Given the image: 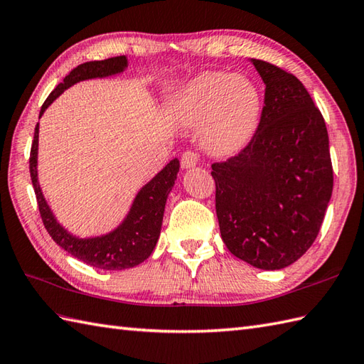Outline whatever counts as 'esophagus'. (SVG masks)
Instances as JSON below:
<instances>
[{
    "label": "esophagus",
    "instance_id": "esophagus-1",
    "mask_svg": "<svg viewBox=\"0 0 364 364\" xmlns=\"http://www.w3.org/2000/svg\"><path fill=\"white\" fill-rule=\"evenodd\" d=\"M181 165H182L183 169L195 168V166L198 165V156H196V152H191V151L183 152L182 157H181Z\"/></svg>",
    "mask_w": 364,
    "mask_h": 364
}]
</instances>
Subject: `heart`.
I'll return each mask as SVG.
<instances>
[{
  "label": "heart",
  "instance_id": "heart-1",
  "mask_svg": "<svg viewBox=\"0 0 364 364\" xmlns=\"http://www.w3.org/2000/svg\"><path fill=\"white\" fill-rule=\"evenodd\" d=\"M262 109L263 98L254 80L225 71L199 73L168 104L177 124L203 126V146L218 157L237 154L252 140Z\"/></svg>",
  "mask_w": 364,
  "mask_h": 364
}]
</instances>
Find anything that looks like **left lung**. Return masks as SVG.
Listing matches in <instances>:
<instances>
[{
  "label": "left lung",
  "instance_id": "left-lung-1",
  "mask_svg": "<svg viewBox=\"0 0 364 364\" xmlns=\"http://www.w3.org/2000/svg\"><path fill=\"white\" fill-rule=\"evenodd\" d=\"M266 85L262 119L238 156L212 165L216 216L230 252L276 271L316 240L333 190L326 121L296 76L249 59Z\"/></svg>",
  "mask_w": 364,
  "mask_h": 364
}]
</instances>
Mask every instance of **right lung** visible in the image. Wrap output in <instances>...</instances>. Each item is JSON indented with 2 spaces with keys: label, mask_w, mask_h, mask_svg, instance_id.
<instances>
[{
  "label": "right lung",
  "mask_w": 364,
  "mask_h": 364,
  "mask_svg": "<svg viewBox=\"0 0 364 364\" xmlns=\"http://www.w3.org/2000/svg\"><path fill=\"white\" fill-rule=\"evenodd\" d=\"M127 68L126 55L110 58L106 60L85 62L82 65L76 67L70 75L63 79L58 87L54 88L51 95L48 96L45 104L40 110L38 119L42 118L45 110L59 98V96L82 80L90 79H106L110 76L121 75ZM38 127L37 123L34 132V141L31 148L29 159V171L32 185L37 196L38 210L42 215L45 228L51 238L63 250H67L77 260L87 263L88 266L106 271H121L143 263L156 249V245L160 237L161 223H164V213L168 195L171 193L174 182L179 173V159H173L166 166L159 171L152 179L144 183L136 193L131 208L126 213L115 229L102 233L96 237L80 238L58 221L54 212L51 210L38 182Z\"/></svg>",
  "instance_id": "obj_1"
}]
</instances>
